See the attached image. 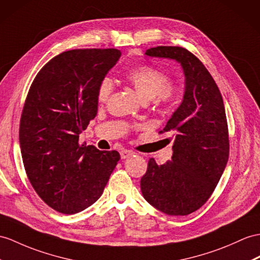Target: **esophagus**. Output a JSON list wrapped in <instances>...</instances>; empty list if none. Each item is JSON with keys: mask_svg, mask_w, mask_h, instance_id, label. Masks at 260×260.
I'll return each instance as SVG.
<instances>
[{"mask_svg": "<svg viewBox=\"0 0 260 260\" xmlns=\"http://www.w3.org/2000/svg\"><path fill=\"white\" fill-rule=\"evenodd\" d=\"M135 152L131 151V150H122L121 152H120V155H121V159H126V157H129L131 155H134Z\"/></svg>", "mask_w": 260, "mask_h": 260, "instance_id": "esophagus-1", "label": "esophagus"}]
</instances>
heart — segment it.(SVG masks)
I'll list each match as a JSON object with an SVG mask.
<instances>
[{
    "mask_svg": "<svg viewBox=\"0 0 260 260\" xmlns=\"http://www.w3.org/2000/svg\"><path fill=\"white\" fill-rule=\"evenodd\" d=\"M126 80L134 87L143 103L153 100L156 105H167L179 92L178 87L170 84V77L161 69L152 66H140L126 74ZM113 86L110 79L106 78L98 87L97 98L99 103H106L111 96Z\"/></svg>",
    "mask_w": 260,
    "mask_h": 260,
    "instance_id": "obj_1",
    "label": "heart"
}]
</instances>
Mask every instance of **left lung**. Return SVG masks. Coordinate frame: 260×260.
Here are the masks:
<instances>
[{
  "mask_svg": "<svg viewBox=\"0 0 260 260\" xmlns=\"http://www.w3.org/2000/svg\"><path fill=\"white\" fill-rule=\"evenodd\" d=\"M145 55L178 61L185 82L181 105L160 131H174L172 159L164 164L149 160L140 182L141 192L156 210L184 216L210 199L229 161L223 98L211 74L187 49L157 46Z\"/></svg>",
  "mask_w": 260,
  "mask_h": 260,
  "instance_id": "1",
  "label": "left lung"
}]
</instances>
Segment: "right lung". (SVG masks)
<instances>
[{
  "mask_svg": "<svg viewBox=\"0 0 260 260\" xmlns=\"http://www.w3.org/2000/svg\"><path fill=\"white\" fill-rule=\"evenodd\" d=\"M115 48L73 49L44 66L31 84L20 123V145L31 186L62 214L92 205L108 183L120 154L79 144L97 115L98 87L117 64Z\"/></svg>",
  "mask_w": 260,
  "mask_h": 260,
  "instance_id": "1",
  "label": "right lung"
}]
</instances>
